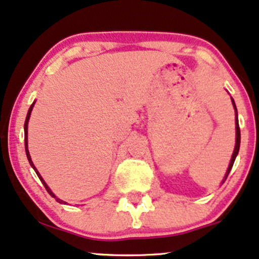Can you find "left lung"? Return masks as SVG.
I'll return each instance as SVG.
<instances>
[{"mask_svg": "<svg viewBox=\"0 0 259 259\" xmlns=\"http://www.w3.org/2000/svg\"><path fill=\"white\" fill-rule=\"evenodd\" d=\"M231 102H233V106H234V109H235V129H236V140H235V148H234L233 156H231V159H230V163H229L228 170H227V173H225V175H224V179H223L222 184L224 183L225 180H227L228 175H229V173H230L231 168H233L235 158H236V156H237V154H239L240 140H241V135H240V126H239V118H237V109H236V106H235V102H234L233 99H231Z\"/></svg>", "mask_w": 259, "mask_h": 259, "instance_id": "obj_1", "label": "left lung"}]
</instances>
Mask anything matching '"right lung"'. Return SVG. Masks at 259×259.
<instances>
[{"label":"right lung","instance_id":"1","mask_svg":"<svg viewBox=\"0 0 259 259\" xmlns=\"http://www.w3.org/2000/svg\"><path fill=\"white\" fill-rule=\"evenodd\" d=\"M35 102H36V101H34V102H32V105L30 106V108H29V111H28V114H26V119H25V123H24V141H25V153H26V157H28V160H29V163H30L31 168L34 169V170H35V173L37 174L38 179H40V180H41V183L44 184L45 189L47 190V192H49V194L51 195L52 197H55V198H56V201H57L58 203H65V202H64L63 200H61V198L56 197V195L53 194V192L51 191V189H50L49 185H47V184L45 183V180L42 179V177H41L40 173H38V170H37V169H36V167H35V165H34V163H32V160H31V157H30V153H29V150H28V124H29V119H30V114H31V111H32V108H34V105H35Z\"/></svg>","mask_w":259,"mask_h":259}]
</instances>
